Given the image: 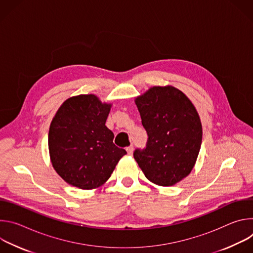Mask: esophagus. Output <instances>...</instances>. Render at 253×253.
<instances>
[{
  "label": "esophagus",
  "mask_w": 253,
  "mask_h": 253,
  "mask_svg": "<svg viewBox=\"0 0 253 253\" xmlns=\"http://www.w3.org/2000/svg\"><path fill=\"white\" fill-rule=\"evenodd\" d=\"M133 150H134V147H133L132 145L126 148V151H127V153H128V155H132V154H133Z\"/></svg>",
  "instance_id": "1"
}]
</instances>
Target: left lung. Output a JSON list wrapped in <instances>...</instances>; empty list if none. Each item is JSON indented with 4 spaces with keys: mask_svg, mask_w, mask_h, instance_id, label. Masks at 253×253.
<instances>
[{
    "mask_svg": "<svg viewBox=\"0 0 253 253\" xmlns=\"http://www.w3.org/2000/svg\"><path fill=\"white\" fill-rule=\"evenodd\" d=\"M148 134L147 147L134 158L145 177L159 186H173L188 176L198 157L202 125L195 106L179 89L153 86L135 98Z\"/></svg>",
    "mask_w": 253,
    "mask_h": 253,
    "instance_id": "left-lung-1",
    "label": "left lung"
}]
</instances>
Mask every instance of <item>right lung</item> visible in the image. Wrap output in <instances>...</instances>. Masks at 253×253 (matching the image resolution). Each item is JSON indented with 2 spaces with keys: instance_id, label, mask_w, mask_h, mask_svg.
Returning <instances> with one entry per match:
<instances>
[{
  "instance_id": "obj_1",
  "label": "right lung",
  "mask_w": 253,
  "mask_h": 253,
  "mask_svg": "<svg viewBox=\"0 0 253 253\" xmlns=\"http://www.w3.org/2000/svg\"><path fill=\"white\" fill-rule=\"evenodd\" d=\"M111 107L94 94H81L64 101L52 119L50 159L68 184L84 190L103 186L127 154L115 146L114 134L105 125Z\"/></svg>"
}]
</instances>
